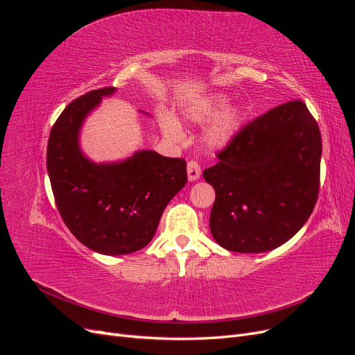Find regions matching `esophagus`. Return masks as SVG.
<instances>
[{
	"label": "esophagus",
	"mask_w": 355,
	"mask_h": 355,
	"mask_svg": "<svg viewBox=\"0 0 355 355\" xmlns=\"http://www.w3.org/2000/svg\"><path fill=\"white\" fill-rule=\"evenodd\" d=\"M187 173H188L189 182H194V180L200 179L201 168H200V164L197 163V161H189L187 166Z\"/></svg>",
	"instance_id": "esophagus-1"
}]
</instances>
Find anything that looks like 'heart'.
<instances>
[{
	"instance_id": "heart-1",
	"label": "heart",
	"mask_w": 355,
	"mask_h": 355,
	"mask_svg": "<svg viewBox=\"0 0 355 355\" xmlns=\"http://www.w3.org/2000/svg\"><path fill=\"white\" fill-rule=\"evenodd\" d=\"M228 103L230 98L227 94L213 93L194 102H189L182 108V115H184L188 123L192 124H201L210 120L213 116H215L207 125L206 133H204V141L213 149H222L228 146L241 128V108L232 105L228 106ZM158 121L161 128H163V133L167 137L173 139V141H182L184 139V130H182V125L173 114L161 110L158 112Z\"/></svg>"
}]
</instances>
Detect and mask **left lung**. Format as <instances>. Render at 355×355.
Segmentation results:
<instances>
[{
    "label": "left lung",
    "instance_id": "1",
    "mask_svg": "<svg viewBox=\"0 0 355 355\" xmlns=\"http://www.w3.org/2000/svg\"><path fill=\"white\" fill-rule=\"evenodd\" d=\"M218 158L202 176L216 192L210 232L220 247L270 252L304 227L318 197L321 135L302 101L257 116Z\"/></svg>",
    "mask_w": 355,
    "mask_h": 355
}]
</instances>
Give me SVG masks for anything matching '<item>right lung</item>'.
Instances as JSON below:
<instances>
[{
  "instance_id": "1",
  "label": "right lung",
  "mask_w": 355,
  "mask_h": 355,
  "mask_svg": "<svg viewBox=\"0 0 355 355\" xmlns=\"http://www.w3.org/2000/svg\"><path fill=\"white\" fill-rule=\"evenodd\" d=\"M115 90H93L71 102L47 145V171L63 222L81 244L108 256L144 249L166 206L188 180L184 158L142 149L121 161L94 163L83 153L85 118Z\"/></svg>"
}]
</instances>
